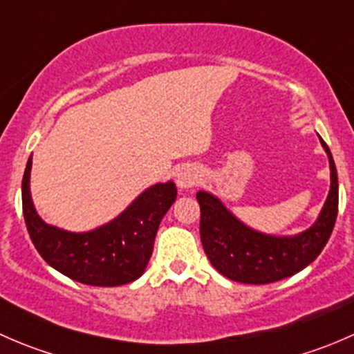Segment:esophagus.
<instances>
[{"mask_svg": "<svg viewBox=\"0 0 354 354\" xmlns=\"http://www.w3.org/2000/svg\"><path fill=\"white\" fill-rule=\"evenodd\" d=\"M174 176H176L178 187H180L181 190H187V188H192L195 183H197L200 174L194 166H181L178 167Z\"/></svg>", "mask_w": 354, "mask_h": 354, "instance_id": "1", "label": "esophagus"}]
</instances>
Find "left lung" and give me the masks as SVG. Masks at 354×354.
I'll return each mask as SVG.
<instances>
[{
  "label": "left lung",
  "mask_w": 354,
  "mask_h": 354,
  "mask_svg": "<svg viewBox=\"0 0 354 354\" xmlns=\"http://www.w3.org/2000/svg\"><path fill=\"white\" fill-rule=\"evenodd\" d=\"M320 144L329 157L330 190L315 223L295 236H272L252 230L219 198L198 192L200 240L217 272L236 283L269 284L299 272L320 255L334 230L339 203L334 159L322 138Z\"/></svg>",
  "instance_id": "left-lung-1"
}]
</instances>
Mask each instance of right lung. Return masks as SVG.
Masks as SVG:
<instances>
[{
  "label": "right lung",
  "instance_id": "1",
  "mask_svg": "<svg viewBox=\"0 0 354 354\" xmlns=\"http://www.w3.org/2000/svg\"><path fill=\"white\" fill-rule=\"evenodd\" d=\"M30 167L32 156L22 180L25 224L39 255L53 269L88 286H121L144 274L157 227L176 200L173 181L147 188L104 226L87 233H71L39 217L30 197Z\"/></svg>",
  "mask_w": 354,
  "mask_h": 354
}]
</instances>
